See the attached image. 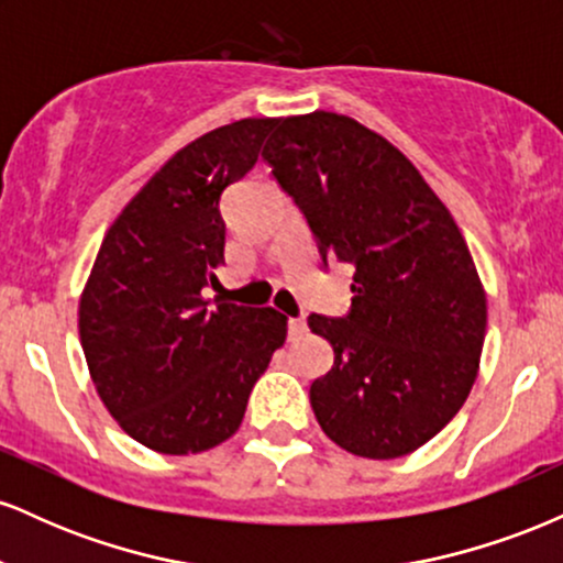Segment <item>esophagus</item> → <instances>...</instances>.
Listing matches in <instances>:
<instances>
[{"mask_svg":"<svg viewBox=\"0 0 563 563\" xmlns=\"http://www.w3.org/2000/svg\"><path fill=\"white\" fill-rule=\"evenodd\" d=\"M307 331V322H303L301 318H290L288 320V333H290V339H299V335Z\"/></svg>","mask_w":563,"mask_h":563,"instance_id":"obj_1","label":"esophagus"}]
</instances>
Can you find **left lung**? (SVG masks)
Returning <instances> with one entry per match:
<instances>
[{
  "label": "left lung",
  "instance_id": "1",
  "mask_svg": "<svg viewBox=\"0 0 563 563\" xmlns=\"http://www.w3.org/2000/svg\"><path fill=\"white\" fill-rule=\"evenodd\" d=\"M262 158L322 264L354 269L346 318L307 320L333 346V367L309 389L320 429L373 461L418 450L466 402L487 333V296L455 219L389 140L349 115L280 119Z\"/></svg>",
  "mask_w": 563,
  "mask_h": 563
}]
</instances>
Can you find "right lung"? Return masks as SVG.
Returning <instances> with one entry per match:
<instances>
[{
  "instance_id": "obj_1",
  "label": "right lung",
  "mask_w": 563,
  "mask_h": 563,
  "mask_svg": "<svg viewBox=\"0 0 563 563\" xmlns=\"http://www.w3.org/2000/svg\"><path fill=\"white\" fill-rule=\"evenodd\" d=\"M277 119H241L174 153L124 206L79 301V335L102 405L129 437L190 455L238 431L283 346L273 307L211 301L224 264V187L260 158Z\"/></svg>"
}]
</instances>
